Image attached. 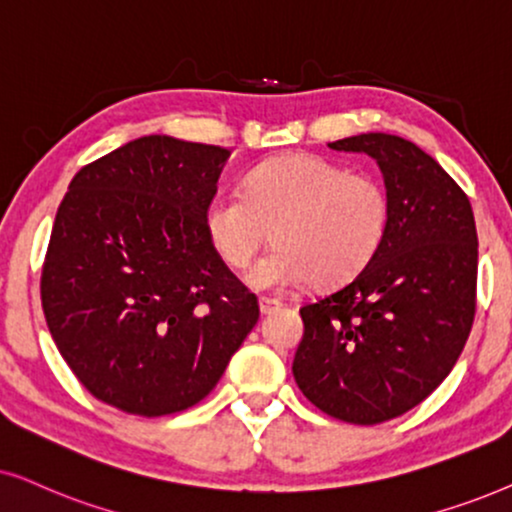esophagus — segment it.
<instances>
[{
	"instance_id": "34e87169",
	"label": "esophagus",
	"mask_w": 512,
	"mask_h": 512,
	"mask_svg": "<svg viewBox=\"0 0 512 512\" xmlns=\"http://www.w3.org/2000/svg\"><path fill=\"white\" fill-rule=\"evenodd\" d=\"M276 309H281V302L278 299H269V297H260V313L262 316H269Z\"/></svg>"
}]
</instances>
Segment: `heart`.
Returning <instances> with one entry per match:
<instances>
[{"label": "heart", "instance_id": "1", "mask_svg": "<svg viewBox=\"0 0 512 512\" xmlns=\"http://www.w3.org/2000/svg\"><path fill=\"white\" fill-rule=\"evenodd\" d=\"M391 224V199L370 173L337 161L285 154L250 170L243 194H217L203 215L206 236L229 269H250L255 290H285L311 281L339 285L377 255Z\"/></svg>", "mask_w": 512, "mask_h": 512}]
</instances>
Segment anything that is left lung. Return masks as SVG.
I'll return each mask as SVG.
<instances>
[{
  "instance_id": "obj_1",
  "label": "left lung",
  "mask_w": 512,
  "mask_h": 512,
  "mask_svg": "<svg viewBox=\"0 0 512 512\" xmlns=\"http://www.w3.org/2000/svg\"><path fill=\"white\" fill-rule=\"evenodd\" d=\"M377 161L391 224L344 288L304 304L292 374L320 412L372 426L438 388L475 318L478 231L468 196L414 142L360 133L327 145Z\"/></svg>"
}]
</instances>
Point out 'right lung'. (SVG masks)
<instances>
[{
    "instance_id": "add662e5",
    "label": "right lung",
    "mask_w": 512,
    "mask_h": 512,
    "mask_svg": "<svg viewBox=\"0 0 512 512\" xmlns=\"http://www.w3.org/2000/svg\"><path fill=\"white\" fill-rule=\"evenodd\" d=\"M229 149L145 135L72 177L42 269L60 356L86 391L138 417L213 391L260 318L203 227Z\"/></svg>"
}]
</instances>
